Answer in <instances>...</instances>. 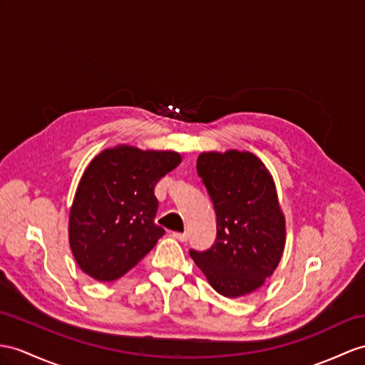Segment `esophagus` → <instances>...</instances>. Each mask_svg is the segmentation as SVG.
Here are the masks:
<instances>
[{
    "instance_id": "1",
    "label": "esophagus",
    "mask_w": 365,
    "mask_h": 365,
    "mask_svg": "<svg viewBox=\"0 0 365 365\" xmlns=\"http://www.w3.org/2000/svg\"><path fill=\"white\" fill-rule=\"evenodd\" d=\"M173 237H175L176 240H180V242H185V240L189 238L187 232H173Z\"/></svg>"
}]
</instances>
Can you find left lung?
<instances>
[{
    "instance_id": "left-lung-1",
    "label": "left lung",
    "mask_w": 365,
    "mask_h": 365,
    "mask_svg": "<svg viewBox=\"0 0 365 365\" xmlns=\"http://www.w3.org/2000/svg\"><path fill=\"white\" fill-rule=\"evenodd\" d=\"M197 170L217 213V238L207 251L190 250L192 259L220 294H250L272 275L285 246L272 176L255 155L237 150L201 153Z\"/></svg>"
}]
</instances>
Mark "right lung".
Here are the masks:
<instances>
[{"instance_id":"add662e5","label":"right lung","mask_w":365,"mask_h":365,"mask_svg":"<svg viewBox=\"0 0 365 365\" xmlns=\"http://www.w3.org/2000/svg\"><path fill=\"white\" fill-rule=\"evenodd\" d=\"M181 163L175 152L120 145L96 156L69 213V245L80 269L101 282L127 274L165 230L155 223V185Z\"/></svg>"}]
</instances>
